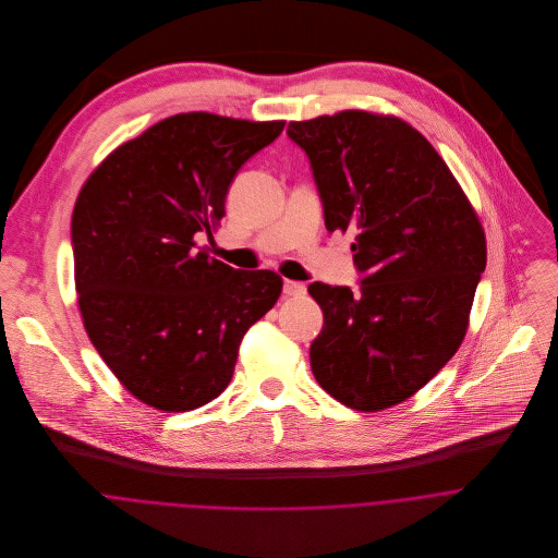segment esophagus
I'll return each mask as SVG.
<instances>
[{
	"mask_svg": "<svg viewBox=\"0 0 558 558\" xmlns=\"http://www.w3.org/2000/svg\"><path fill=\"white\" fill-rule=\"evenodd\" d=\"M305 292H307V288H305L303 283L290 281V279L283 281V294H286V296H303Z\"/></svg>",
	"mask_w": 558,
	"mask_h": 558,
	"instance_id": "1",
	"label": "esophagus"
}]
</instances>
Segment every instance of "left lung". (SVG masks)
Here are the masks:
<instances>
[{
    "mask_svg": "<svg viewBox=\"0 0 558 558\" xmlns=\"http://www.w3.org/2000/svg\"><path fill=\"white\" fill-rule=\"evenodd\" d=\"M328 232H352L359 292L312 283L324 326L319 387L374 412L414 396L460 348L485 270L473 206L434 146L393 116L341 111L290 122Z\"/></svg>",
    "mask_w": 558,
    "mask_h": 558,
    "instance_id": "obj_1",
    "label": "left lung"
}]
</instances>
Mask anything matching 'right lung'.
Segmentation results:
<instances>
[{
    "instance_id": "add662e5",
    "label": "right lung",
    "mask_w": 558,
    "mask_h": 558,
    "mask_svg": "<svg viewBox=\"0 0 558 558\" xmlns=\"http://www.w3.org/2000/svg\"><path fill=\"white\" fill-rule=\"evenodd\" d=\"M286 122L193 111L116 148L81 189L71 242L89 341L144 403L184 412L219 398L239 345L281 294L272 270L197 248L226 217L240 167Z\"/></svg>"
}]
</instances>
